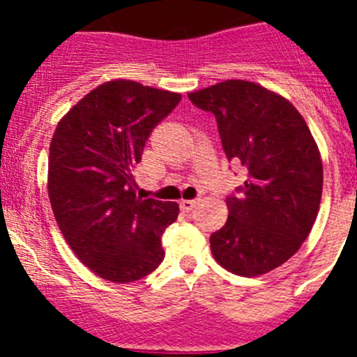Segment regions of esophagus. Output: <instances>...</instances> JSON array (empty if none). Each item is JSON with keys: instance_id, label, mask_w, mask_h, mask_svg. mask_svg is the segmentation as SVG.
Returning a JSON list of instances; mask_svg holds the SVG:
<instances>
[{"instance_id": "1", "label": "esophagus", "mask_w": 357, "mask_h": 357, "mask_svg": "<svg viewBox=\"0 0 357 357\" xmlns=\"http://www.w3.org/2000/svg\"><path fill=\"white\" fill-rule=\"evenodd\" d=\"M197 206H198V198H195V200H182L181 202L182 211H193Z\"/></svg>"}]
</instances>
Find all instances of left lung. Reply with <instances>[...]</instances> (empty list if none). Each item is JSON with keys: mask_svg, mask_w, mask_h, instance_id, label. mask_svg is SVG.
Returning a JSON list of instances; mask_svg holds the SVG:
<instances>
[{"mask_svg": "<svg viewBox=\"0 0 357 357\" xmlns=\"http://www.w3.org/2000/svg\"><path fill=\"white\" fill-rule=\"evenodd\" d=\"M189 100L213 112L225 155L248 172L227 197L229 218L211 234L218 264L243 277L291 257L317 220L324 185L320 151L301 112L254 82L225 80Z\"/></svg>", "mask_w": 357, "mask_h": 357, "instance_id": "1", "label": "left lung"}]
</instances>
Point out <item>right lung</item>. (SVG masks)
Masks as SVG:
<instances>
[{
  "label": "right lung",
  "instance_id": "1",
  "mask_svg": "<svg viewBox=\"0 0 357 357\" xmlns=\"http://www.w3.org/2000/svg\"><path fill=\"white\" fill-rule=\"evenodd\" d=\"M181 94L112 80L84 96L56 125L48 195L59 229L78 259L112 282H132L162 263V232L175 202L135 195L134 168L151 130Z\"/></svg>",
  "mask_w": 357,
  "mask_h": 357
}]
</instances>
